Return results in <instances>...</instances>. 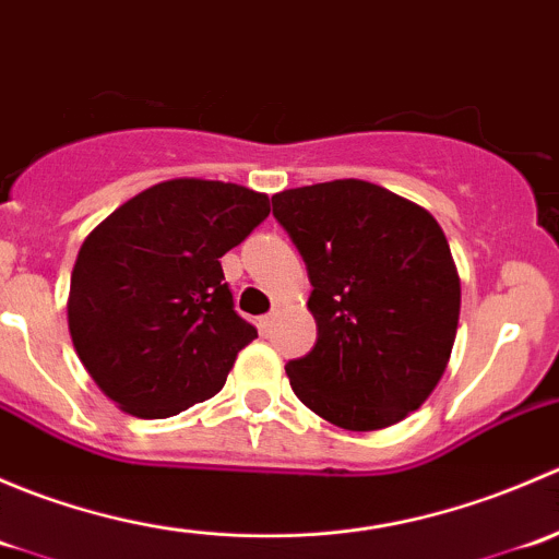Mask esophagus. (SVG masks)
Segmentation results:
<instances>
[{
  "label": "esophagus",
  "mask_w": 559,
  "mask_h": 559,
  "mask_svg": "<svg viewBox=\"0 0 559 559\" xmlns=\"http://www.w3.org/2000/svg\"><path fill=\"white\" fill-rule=\"evenodd\" d=\"M275 316H278V308H273V311H270L267 316H262V319H259V330H262V332H270V326H273Z\"/></svg>",
  "instance_id": "1"
}]
</instances>
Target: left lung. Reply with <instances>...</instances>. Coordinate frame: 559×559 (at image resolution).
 Wrapping results in <instances>:
<instances>
[{
    "instance_id": "left-lung-1",
    "label": "left lung",
    "mask_w": 559,
    "mask_h": 559,
    "mask_svg": "<svg viewBox=\"0 0 559 559\" xmlns=\"http://www.w3.org/2000/svg\"><path fill=\"white\" fill-rule=\"evenodd\" d=\"M273 216L313 286L316 346L286 365L295 394L343 430L405 419L441 381L460 321L443 229L425 207L357 178L281 191Z\"/></svg>"
}]
</instances>
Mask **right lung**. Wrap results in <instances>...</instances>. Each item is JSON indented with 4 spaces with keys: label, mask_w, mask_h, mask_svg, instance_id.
Wrapping results in <instances>:
<instances>
[{
    "label": "right lung",
    "mask_w": 559,
    "mask_h": 559,
    "mask_svg": "<svg viewBox=\"0 0 559 559\" xmlns=\"http://www.w3.org/2000/svg\"><path fill=\"white\" fill-rule=\"evenodd\" d=\"M267 194L175 178L140 191L83 240L70 335L107 397L167 419L213 397L257 330L235 311L222 257L267 218Z\"/></svg>",
    "instance_id": "right-lung-1"
}]
</instances>
